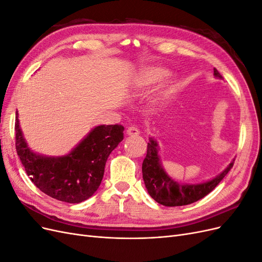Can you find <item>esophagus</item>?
<instances>
[{
	"instance_id": "esophagus-1",
	"label": "esophagus",
	"mask_w": 262,
	"mask_h": 262,
	"mask_svg": "<svg viewBox=\"0 0 262 262\" xmlns=\"http://www.w3.org/2000/svg\"><path fill=\"white\" fill-rule=\"evenodd\" d=\"M126 134H128V136H139L140 131H139L137 126L131 125V126H129L128 129H126Z\"/></svg>"
}]
</instances>
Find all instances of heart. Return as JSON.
Here are the masks:
<instances>
[{"mask_svg": "<svg viewBox=\"0 0 262 262\" xmlns=\"http://www.w3.org/2000/svg\"><path fill=\"white\" fill-rule=\"evenodd\" d=\"M168 75V71L164 69V68H152L145 70L144 72H142V74L139 77V83L143 86H150L154 85L158 82H161L163 78ZM172 90L170 86H166L163 90L157 93L156 99L158 102H164L167 100L170 96Z\"/></svg>", "mask_w": 262, "mask_h": 262, "instance_id": "1", "label": "heart"}]
</instances>
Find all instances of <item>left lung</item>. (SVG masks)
I'll return each mask as SVG.
<instances>
[{
  "mask_svg": "<svg viewBox=\"0 0 262 262\" xmlns=\"http://www.w3.org/2000/svg\"><path fill=\"white\" fill-rule=\"evenodd\" d=\"M214 76L223 80V76L216 69H214ZM148 140L146 156L142 164L143 180L148 194L165 207H181L202 199L220 184L234 165L235 160L229 163L217 176L208 181L200 184H179L163 167L161 156L158 154V142L152 137Z\"/></svg>",
  "mask_w": 262,
  "mask_h": 262,
  "instance_id": "left-lung-1",
  "label": "left lung"
}]
</instances>
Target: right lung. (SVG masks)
Returning <instances> with one entry per match:
<instances>
[{
	"label": "right lung",
	"mask_w": 262,
	"mask_h": 262,
	"mask_svg": "<svg viewBox=\"0 0 262 262\" xmlns=\"http://www.w3.org/2000/svg\"><path fill=\"white\" fill-rule=\"evenodd\" d=\"M123 130L119 124L97 125L70 153L47 156L28 146L16 113V150L27 175L38 189L53 199L80 203L97 191L110 153L123 140Z\"/></svg>",
	"instance_id": "right-lung-1"
}]
</instances>
